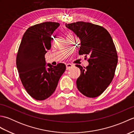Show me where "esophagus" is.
<instances>
[{
  "label": "esophagus",
  "instance_id": "obj_1",
  "mask_svg": "<svg viewBox=\"0 0 134 134\" xmlns=\"http://www.w3.org/2000/svg\"><path fill=\"white\" fill-rule=\"evenodd\" d=\"M73 67V65L71 64H66V70H68L70 69H71V68Z\"/></svg>",
  "mask_w": 134,
  "mask_h": 134
}]
</instances>
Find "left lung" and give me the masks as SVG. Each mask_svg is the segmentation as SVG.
Instances as JSON below:
<instances>
[{
    "mask_svg": "<svg viewBox=\"0 0 134 134\" xmlns=\"http://www.w3.org/2000/svg\"><path fill=\"white\" fill-rule=\"evenodd\" d=\"M80 39L79 55L89 56V65L76 66L81 70L76 86L88 97H96L103 93L114 77L118 55L112 37L103 27L85 22L65 24Z\"/></svg>",
    "mask_w": 134,
    "mask_h": 134,
    "instance_id": "8db88e82",
    "label": "left lung"
}]
</instances>
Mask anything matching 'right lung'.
<instances>
[{
  "instance_id": "1",
  "label": "right lung",
  "mask_w": 134,
  "mask_h": 134,
  "mask_svg": "<svg viewBox=\"0 0 134 134\" xmlns=\"http://www.w3.org/2000/svg\"><path fill=\"white\" fill-rule=\"evenodd\" d=\"M60 24L45 22L28 28L22 37L16 56V67L22 85L36 100H44L55 92L65 65L55 66L45 62L51 49V37Z\"/></svg>"
}]
</instances>
